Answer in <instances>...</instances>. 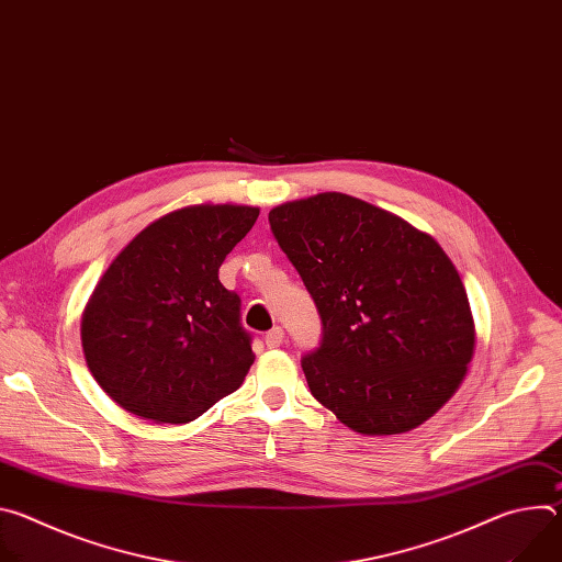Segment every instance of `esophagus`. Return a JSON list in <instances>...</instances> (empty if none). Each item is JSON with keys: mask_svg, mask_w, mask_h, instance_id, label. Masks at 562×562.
I'll list each match as a JSON object with an SVG mask.
<instances>
[{"mask_svg": "<svg viewBox=\"0 0 562 562\" xmlns=\"http://www.w3.org/2000/svg\"><path fill=\"white\" fill-rule=\"evenodd\" d=\"M282 340H284V329H282V327H273V329L267 331V336H265V342H267L269 349H278V347L282 345Z\"/></svg>", "mask_w": 562, "mask_h": 562, "instance_id": "obj_1", "label": "esophagus"}]
</instances>
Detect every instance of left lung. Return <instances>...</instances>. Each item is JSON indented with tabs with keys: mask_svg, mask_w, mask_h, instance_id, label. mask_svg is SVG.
Here are the masks:
<instances>
[{
	"mask_svg": "<svg viewBox=\"0 0 562 562\" xmlns=\"http://www.w3.org/2000/svg\"><path fill=\"white\" fill-rule=\"evenodd\" d=\"M269 224L323 323L302 358L317 403L364 436L429 420L475 342L467 291L436 239L345 193L280 204Z\"/></svg>",
	"mask_w": 562,
	"mask_h": 562,
	"instance_id": "8db88e82",
	"label": "left lung"
}]
</instances>
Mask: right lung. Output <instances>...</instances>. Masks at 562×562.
<instances>
[{
  "label": "right lung",
  "mask_w": 562,
  "mask_h": 562,
  "mask_svg": "<svg viewBox=\"0 0 562 562\" xmlns=\"http://www.w3.org/2000/svg\"><path fill=\"white\" fill-rule=\"evenodd\" d=\"M258 215L256 206H187L148 224L111 262L85 308L82 347L122 409L191 423L245 382L254 338L217 271Z\"/></svg>",
  "instance_id": "right-lung-1"
}]
</instances>
